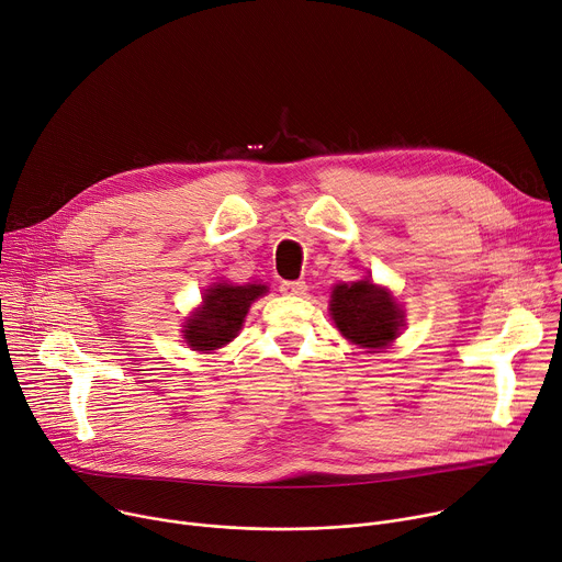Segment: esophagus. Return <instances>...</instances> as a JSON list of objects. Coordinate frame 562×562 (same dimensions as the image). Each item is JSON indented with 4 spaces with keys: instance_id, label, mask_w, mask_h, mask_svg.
<instances>
[{
    "instance_id": "34e87169",
    "label": "esophagus",
    "mask_w": 562,
    "mask_h": 562,
    "mask_svg": "<svg viewBox=\"0 0 562 562\" xmlns=\"http://www.w3.org/2000/svg\"><path fill=\"white\" fill-rule=\"evenodd\" d=\"M280 291L286 293V295H304V291H307V282L302 280H286L280 284Z\"/></svg>"
}]
</instances>
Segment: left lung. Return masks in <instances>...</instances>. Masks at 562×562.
Returning <instances> with one entry per match:
<instances>
[{"label": "left lung", "mask_w": 562, "mask_h": 562, "mask_svg": "<svg viewBox=\"0 0 562 562\" xmlns=\"http://www.w3.org/2000/svg\"><path fill=\"white\" fill-rule=\"evenodd\" d=\"M331 318L351 342L381 349L396 338L403 312L387 291L374 286L370 280H361L334 289Z\"/></svg>", "instance_id": "obj_1"}]
</instances>
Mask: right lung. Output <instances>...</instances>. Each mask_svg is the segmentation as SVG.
Instances as JSON below:
<instances>
[{
	"label": "right lung",
	"instance_id": "1",
	"mask_svg": "<svg viewBox=\"0 0 562 562\" xmlns=\"http://www.w3.org/2000/svg\"><path fill=\"white\" fill-rule=\"evenodd\" d=\"M267 293L265 284H215L203 295V307L188 321L186 340L196 351H213L231 342L241 329L255 297Z\"/></svg>",
	"mask_w": 562,
	"mask_h": 562
}]
</instances>
